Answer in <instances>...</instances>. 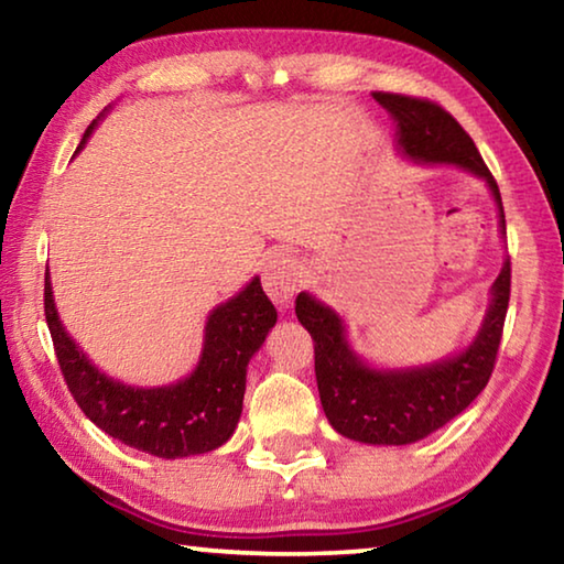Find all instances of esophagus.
<instances>
[{"mask_svg": "<svg viewBox=\"0 0 564 564\" xmlns=\"http://www.w3.org/2000/svg\"><path fill=\"white\" fill-rule=\"evenodd\" d=\"M301 263L291 253H279L265 263L263 289L275 305H289L293 293L301 289Z\"/></svg>", "mask_w": 564, "mask_h": 564, "instance_id": "esophagus-1", "label": "esophagus"}]
</instances>
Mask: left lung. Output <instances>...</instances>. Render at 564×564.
<instances>
[{"label": "left lung", "mask_w": 564, "mask_h": 564, "mask_svg": "<svg viewBox=\"0 0 564 564\" xmlns=\"http://www.w3.org/2000/svg\"><path fill=\"white\" fill-rule=\"evenodd\" d=\"M398 121V144L423 164H455L488 181L505 212L498 181L485 166L467 131L435 101L373 91ZM510 303V259L492 283V303L477 338L457 356L410 370H373L348 348L340 318L328 305L299 293L295 316L308 328L316 352V380L328 423L340 435L370 445H408L451 423L482 393L492 376Z\"/></svg>", "instance_id": "1"}]
</instances>
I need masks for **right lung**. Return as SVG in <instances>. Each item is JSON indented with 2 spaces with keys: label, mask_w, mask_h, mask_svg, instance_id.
I'll list each match as a JSON object with an SVG mask.
<instances>
[{
  "label": "right lung",
  "mask_w": 564,
  "mask_h": 564,
  "mask_svg": "<svg viewBox=\"0 0 564 564\" xmlns=\"http://www.w3.org/2000/svg\"><path fill=\"white\" fill-rule=\"evenodd\" d=\"M97 121L84 131L87 144ZM76 149V151H79ZM44 316L66 388L94 425L141 453L186 457L216 451L234 435L246 393V366L275 326V308L253 279L208 316L204 350L188 378L164 388H133L94 366L64 330L44 279Z\"/></svg>",
  "instance_id": "1"
}]
</instances>
